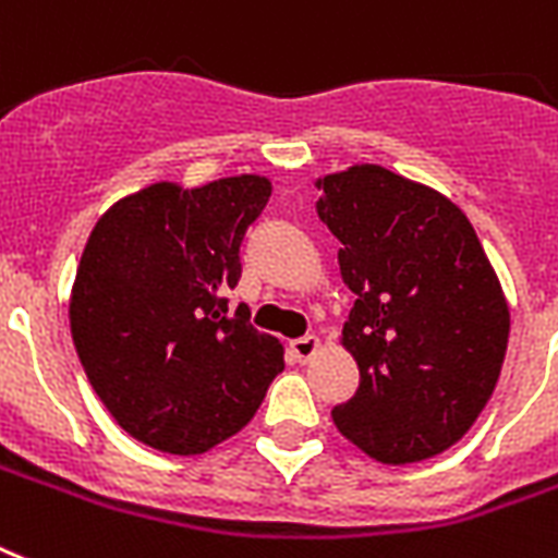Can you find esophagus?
Segmentation results:
<instances>
[{"mask_svg": "<svg viewBox=\"0 0 558 558\" xmlns=\"http://www.w3.org/2000/svg\"><path fill=\"white\" fill-rule=\"evenodd\" d=\"M319 337H314V333H307V337H300V340L291 342V354L300 360V363H307V360H314V354L319 351Z\"/></svg>", "mask_w": 558, "mask_h": 558, "instance_id": "1", "label": "esophagus"}]
</instances>
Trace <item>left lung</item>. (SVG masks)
<instances>
[{
	"label": "left lung",
	"instance_id": "obj_1",
	"mask_svg": "<svg viewBox=\"0 0 558 558\" xmlns=\"http://www.w3.org/2000/svg\"><path fill=\"white\" fill-rule=\"evenodd\" d=\"M316 190L356 293L342 345L360 389L333 405V423L383 463L438 456L478 421L501 374L510 307L496 270L470 218L432 186L354 163Z\"/></svg>",
	"mask_w": 558,
	"mask_h": 558
}]
</instances>
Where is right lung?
Segmentation results:
<instances>
[{
  "instance_id": "obj_1",
  "label": "right lung",
  "mask_w": 558,
  "mask_h": 558,
  "mask_svg": "<svg viewBox=\"0 0 558 558\" xmlns=\"http://www.w3.org/2000/svg\"><path fill=\"white\" fill-rule=\"evenodd\" d=\"M265 175L144 186L88 235L71 288L74 349L135 440L202 456L244 429L284 368L282 342L227 307L239 247L270 198Z\"/></svg>"
}]
</instances>
